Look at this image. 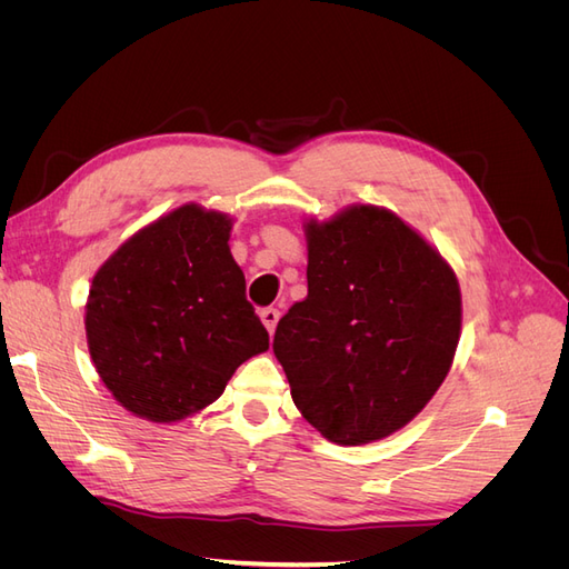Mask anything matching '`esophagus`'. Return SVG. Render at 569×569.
<instances>
[{
  "mask_svg": "<svg viewBox=\"0 0 569 569\" xmlns=\"http://www.w3.org/2000/svg\"><path fill=\"white\" fill-rule=\"evenodd\" d=\"M261 320H263V325H266V330L272 335L274 327H278L280 311H278V308H263V311H261Z\"/></svg>",
  "mask_w": 569,
  "mask_h": 569,
  "instance_id": "1",
  "label": "esophagus"
}]
</instances>
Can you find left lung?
I'll return each mask as SVG.
<instances>
[{
  "mask_svg": "<svg viewBox=\"0 0 569 569\" xmlns=\"http://www.w3.org/2000/svg\"><path fill=\"white\" fill-rule=\"evenodd\" d=\"M306 237L308 297L278 322L272 351L295 406L325 439H385L449 375L458 280L416 230L377 206L311 220Z\"/></svg>",
  "mask_w": 569,
  "mask_h": 569,
  "instance_id": "8db88e82",
  "label": "left lung"
}]
</instances>
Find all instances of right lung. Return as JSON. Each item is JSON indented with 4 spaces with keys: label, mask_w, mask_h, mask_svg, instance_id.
Segmentation results:
<instances>
[{
    "label": "right lung",
    "mask_w": 569,
    "mask_h": 569,
    "mask_svg": "<svg viewBox=\"0 0 569 569\" xmlns=\"http://www.w3.org/2000/svg\"><path fill=\"white\" fill-rule=\"evenodd\" d=\"M232 222L197 203L151 222L90 287V356L120 406L176 422L213 403L232 372L268 349L230 253Z\"/></svg>",
    "instance_id": "obj_1"
}]
</instances>
